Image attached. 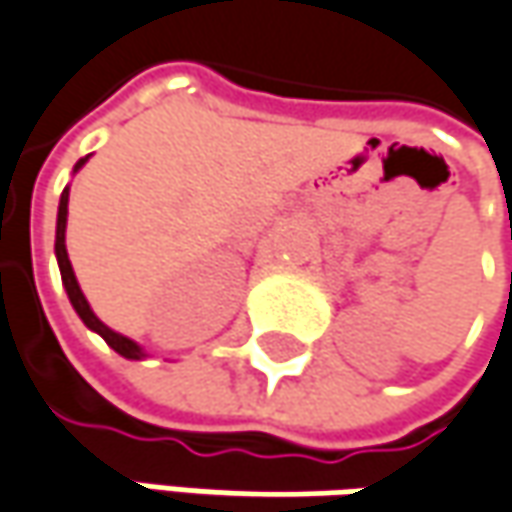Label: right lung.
Returning <instances> with one entry per match:
<instances>
[{"instance_id": "add662e5", "label": "right lung", "mask_w": 512, "mask_h": 512, "mask_svg": "<svg viewBox=\"0 0 512 512\" xmlns=\"http://www.w3.org/2000/svg\"><path fill=\"white\" fill-rule=\"evenodd\" d=\"M89 159V156H86ZM86 159H80L75 165V173L80 167L86 165ZM66 217H69V188H63V194H60V208H57V237H54V255H57V266H60V278H63V286H66V295H69V301H72V307H75V313L80 316V321L92 330V333H98L101 339H104L106 345L112 347L115 353H121L124 359H144L147 353H144V347L133 342V339H127V336H121V333H115L112 327H106L101 318L92 313V307H89V301H86V295H83V289L77 284L75 278V269H72V260H69V252H66Z\"/></svg>"}]
</instances>
